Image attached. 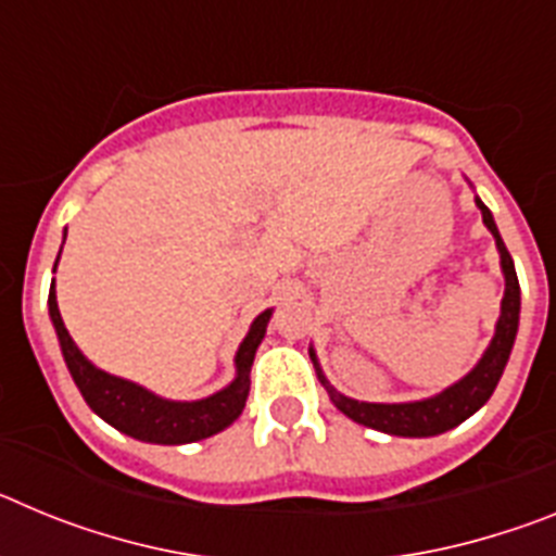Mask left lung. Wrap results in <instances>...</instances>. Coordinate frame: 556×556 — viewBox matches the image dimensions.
Segmentation results:
<instances>
[{
	"label": "left lung",
	"instance_id": "obj_1",
	"mask_svg": "<svg viewBox=\"0 0 556 556\" xmlns=\"http://www.w3.org/2000/svg\"><path fill=\"white\" fill-rule=\"evenodd\" d=\"M476 205L481 211V219L488 225V230L493 233L495 248L501 255V273H504V298H501V314L498 323H495V333L490 339L488 351L481 353V358L476 362L473 370L468 376H462L459 381H454L451 387H445L443 392L437 395L424 397V401H404V404H367V401H356V397H348L342 392L333 390L328 384V378L323 376V367L317 362V353L314 348H308V356L314 362V370L320 384L328 390V397L333 401L342 415H348L353 424L367 426V429L384 431L392 437H434L443 434V431L454 429L462 420H468L470 415L488 404L493 390L498 387L501 372L507 367L509 353H513L515 337H518V323H520V287L518 275H515L513 255H509L507 244L501 239L498 228H495V219L490 214V208L476 198Z\"/></svg>",
	"mask_w": 556,
	"mask_h": 556
}]
</instances>
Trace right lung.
<instances>
[{
	"label": "right lung",
	"mask_w": 556,
	"mask_h": 556,
	"mask_svg": "<svg viewBox=\"0 0 556 556\" xmlns=\"http://www.w3.org/2000/svg\"><path fill=\"white\" fill-rule=\"evenodd\" d=\"M58 258H61V253H58ZM269 317H273V308H264L250 323L248 337L242 339V345L236 351V376L228 387H223V390L208 397H200V401H169V397L155 395V392L136 384V381L111 376V372L91 365L83 356L80 348L75 345V339L68 337L66 326H63L55 298V281L49 287V320L55 326L63 362H66L72 378H75L80 395L86 397V404L105 424L119 429L122 434L155 445L198 443V440L228 429L236 417L242 415L250 392V367H253L255 351H258L264 333H267Z\"/></svg>",
	"instance_id": "right-lung-1"
}]
</instances>
